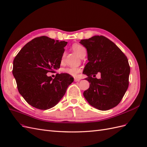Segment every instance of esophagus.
I'll use <instances>...</instances> for the list:
<instances>
[{"mask_svg":"<svg viewBox=\"0 0 147 147\" xmlns=\"http://www.w3.org/2000/svg\"><path fill=\"white\" fill-rule=\"evenodd\" d=\"M81 80L80 78H74V81L75 82H78V81H80Z\"/></svg>","mask_w":147,"mask_h":147,"instance_id":"obj_1","label":"esophagus"}]
</instances>
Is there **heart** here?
<instances>
[{
  "label": "heart",
  "mask_w": 147,
  "mask_h": 147,
  "mask_svg": "<svg viewBox=\"0 0 147 147\" xmlns=\"http://www.w3.org/2000/svg\"><path fill=\"white\" fill-rule=\"evenodd\" d=\"M72 48H73V51L76 53L79 56H80V57L82 54H84V53H86V48L83 46H82V45L80 44H78V43L73 44L72 46ZM64 55H63L62 61H63V58H64ZM62 71L63 73L69 74V75H70V76H76L78 74V73L81 71V68H80L79 67H76V66H70V67H65V68L63 69Z\"/></svg>",
  "instance_id": "obj_1"
}]
</instances>
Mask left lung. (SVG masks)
Masks as SVG:
<instances>
[{
	"instance_id": "left-lung-1",
	"label": "left lung",
	"mask_w": 147,
	"mask_h": 147,
	"mask_svg": "<svg viewBox=\"0 0 147 147\" xmlns=\"http://www.w3.org/2000/svg\"><path fill=\"white\" fill-rule=\"evenodd\" d=\"M80 43L87 50L89 61L82 72L90 83L84 97L97 109H111L119 104L129 87L130 69L127 58L104 36H94ZM98 72L100 79L95 78Z\"/></svg>"
}]
</instances>
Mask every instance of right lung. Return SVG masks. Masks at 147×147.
<instances>
[{
	"label": "right lung",
	"instance_id": "1",
	"mask_svg": "<svg viewBox=\"0 0 147 147\" xmlns=\"http://www.w3.org/2000/svg\"><path fill=\"white\" fill-rule=\"evenodd\" d=\"M67 42L45 36L37 37L22 48L13 62L12 73L18 92L32 106L47 110L55 106L74 78L66 73L47 76L59 68Z\"/></svg>",
	"mask_w": 147,
	"mask_h": 147
}]
</instances>
